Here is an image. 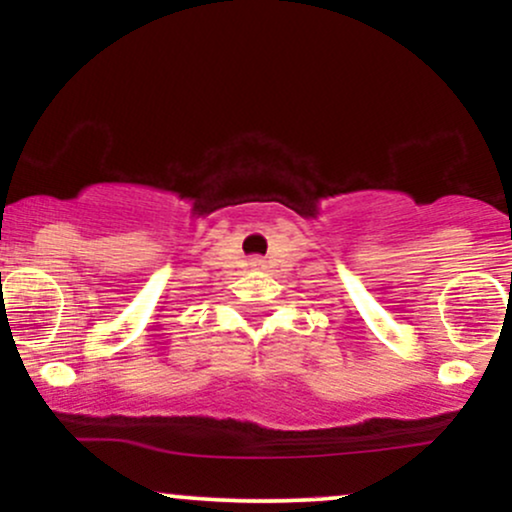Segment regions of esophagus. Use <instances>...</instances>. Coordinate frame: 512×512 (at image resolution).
I'll return each mask as SVG.
<instances>
[{
	"label": "esophagus",
	"mask_w": 512,
	"mask_h": 512,
	"mask_svg": "<svg viewBox=\"0 0 512 512\" xmlns=\"http://www.w3.org/2000/svg\"><path fill=\"white\" fill-rule=\"evenodd\" d=\"M250 264H252V267H262V264H264V260H262V257H252V260H250Z\"/></svg>",
	"instance_id": "obj_1"
}]
</instances>
